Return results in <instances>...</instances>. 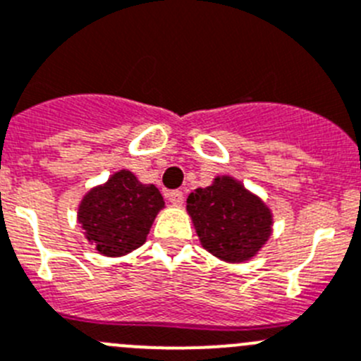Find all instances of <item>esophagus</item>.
<instances>
[{
	"label": "esophagus",
	"instance_id": "34e87169",
	"mask_svg": "<svg viewBox=\"0 0 361 361\" xmlns=\"http://www.w3.org/2000/svg\"><path fill=\"white\" fill-rule=\"evenodd\" d=\"M167 200H169L171 204H174V207H181L183 204V192L181 190H173L167 194Z\"/></svg>",
	"mask_w": 361,
	"mask_h": 361
}]
</instances>
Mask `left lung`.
<instances>
[{"instance_id":"1","label":"left lung","mask_w":361,"mask_h":361,"mask_svg":"<svg viewBox=\"0 0 361 361\" xmlns=\"http://www.w3.org/2000/svg\"><path fill=\"white\" fill-rule=\"evenodd\" d=\"M187 212L201 245L231 264L251 260L272 233L267 204L231 176H217L210 187L190 192Z\"/></svg>"}]
</instances>
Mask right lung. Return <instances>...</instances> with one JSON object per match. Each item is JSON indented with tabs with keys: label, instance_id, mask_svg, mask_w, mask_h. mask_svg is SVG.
Segmentation results:
<instances>
[{
	"label": "right lung",
	"instance_id": "obj_1",
	"mask_svg": "<svg viewBox=\"0 0 361 361\" xmlns=\"http://www.w3.org/2000/svg\"><path fill=\"white\" fill-rule=\"evenodd\" d=\"M165 207L154 185L123 169L90 188L78 207L85 238L104 257H123L146 242L154 217Z\"/></svg>",
	"mask_w": 361,
	"mask_h": 361
}]
</instances>
